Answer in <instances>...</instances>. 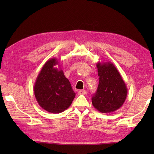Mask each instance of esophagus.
I'll return each instance as SVG.
<instances>
[{
	"label": "esophagus",
	"instance_id": "esophagus-1",
	"mask_svg": "<svg viewBox=\"0 0 154 154\" xmlns=\"http://www.w3.org/2000/svg\"><path fill=\"white\" fill-rule=\"evenodd\" d=\"M79 94H87V91L85 90H80L78 91Z\"/></svg>",
	"mask_w": 154,
	"mask_h": 154
}]
</instances>
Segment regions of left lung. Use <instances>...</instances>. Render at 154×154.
Masks as SVG:
<instances>
[{
  "label": "left lung",
  "instance_id": "left-lung-1",
  "mask_svg": "<svg viewBox=\"0 0 154 154\" xmlns=\"http://www.w3.org/2000/svg\"><path fill=\"white\" fill-rule=\"evenodd\" d=\"M96 66L99 84L92 97V103L101 112L110 113L123 105L127 96V88L113 63L98 62Z\"/></svg>",
  "mask_w": 154,
  "mask_h": 154
}]
</instances>
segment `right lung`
<instances>
[{"instance_id": "add662e5", "label": "right lung", "mask_w": 154, "mask_h": 154, "mask_svg": "<svg viewBox=\"0 0 154 154\" xmlns=\"http://www.w3.org/2000/svg\"><path fill=\"white\" fill-rule=\"evenodd\" d=\"M58 63L55 58L46 62L34 85L35 96L39 105L53 114L62 112L68 109L76 95L62 70L54 67Z\"/></svg>"}]
</instances>
